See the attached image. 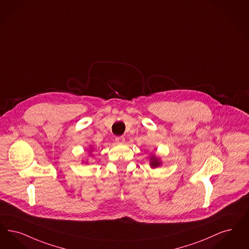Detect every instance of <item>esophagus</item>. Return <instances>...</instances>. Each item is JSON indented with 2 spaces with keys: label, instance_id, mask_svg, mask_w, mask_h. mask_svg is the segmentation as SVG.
<instances>
[{
  "label": "esophagus",
  "instance_id": "esophagus-1",
  "mask_svg": "<svg viewBox=\"0 0 249 249\" xmlns=\"http://www.w3.org/2000/svg\"><path fill=\"white\" fill-rule=\"evenodd\" d=\"M116 141L118 142H124L125 138H124V136H118V137H116Z\"/></svg>",
  "mask_w": 249,
  "mask_h": 249
}]
</instances>
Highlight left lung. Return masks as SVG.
<instances>
[{"mask_svg": "<svg viewBox=\"0 0 249 249\" xmlns=\"http://www.w3.org/2000/svg\"><path fill=\"white\" fill-rule=\"evenodd\" d=\"M160 164H161V162H160V160H158L157 158H155V157H152V158H151V166H152V167L157 168V167L160 166Z\"/></svg>", "mask_w": 249, "mask_h": 249, "instance_id": "8db88e82", "label": "left lung"}]
</instances>
